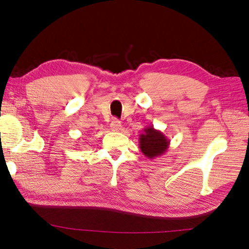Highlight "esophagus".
<instances>
[{"label":"esophagus","instance_id":"1","mask_svg":"<svg viewBox=\"0 0 249 249\" xmlns=\"http://www.w3.org/2000/svg\"><path fill=\"white\" fill-rule=\"evenodd\" d=\"M111 128L112 130H114V132H119V130L122 129L121 122L119 120H113L111 123Z\"/></svg>","mask_w":249,"mask_h":249}]
</instances>
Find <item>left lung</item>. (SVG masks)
Wrapping results in <instances>:
<instances>
[{
    "instance_id": "obj_1",
    "label": "left lung",
    "mask_w": 249,
    "mask_h": 249,
    "mask_svg": "<svg viewBox=\"0 0 249 249\" xmlns=\"http://www.w3.org/2000/svg\"><path fill=\"white\" fill-rule=\"evenodd\" d=\"M138 141L142 153L148 159H155L165 155L170 145V141L165 136V134L155 129L151 125L144 128V132L140 135Z\"/></svg>"
}]
</instances>
